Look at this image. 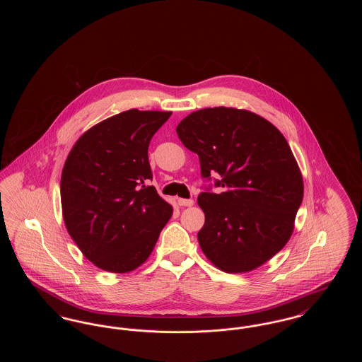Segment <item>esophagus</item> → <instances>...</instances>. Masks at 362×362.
Instances as JSON below:
<instances>
[{"label":"esophagus","mask_w":362,"mask_h":362,"mask_svg":"<svg viewBox=\"0 0 362 362\" xmlns=\"http://www.w3.org/2000/svg\"><path fill=\"white\" fill-rule=\"evenodd\" d=\"M177 205L179 206H192L194 201L192 199H185V198H177Z\"/></svg>","instance_id":"esophagus-1"}]
</instances>
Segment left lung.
Masks as SVG:
<instances>
[{"mask_svg": "<svg viewBox=\"0 0 362 362\" xmlns=\"http://www.w3.org/2000/svg\"><path fill=\"white\" fill-rule=\"evenodd\" d=\"M197 153L201 173L223 192L204 191L198 232L206 258L225 273H248L281 251L292 236L304 185L288 141L257 114L228 107L191 112L176 127Z\"/></svg>", "mask_w": 362, "mask_h": 362, "instance_id": "8db88e82", "label": "left lung"}]
</instances>
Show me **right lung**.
Instances as JSON below:
<instances>
[{
    "instance_id": "1",
    "label": "right lung",
    "mask_w": 362,
    "mask_h": 362,
    "mask_svg": "<svg viewBox=\"0 0 362 362\" xmlns=\"http://www.w3.org/2000/svg\"><path fill=\"white\" fill-rule=\"evenodd\" d=\"M173 112L129 110L77 139L61 176L62 216L88 260L129 273L152 254L173 206L153 186L148 148Z\"/></svg>"
}]
</instances>
